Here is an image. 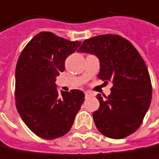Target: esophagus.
Listing matches in <instances>:
<instances>
[{"label":"esophagus","instance_id":"obj_1","mask_svg":"<svg viewBox=\"0 0 159 159\" xmlns=\"http://www.w3.org/2000/svg\"><path fill=\"white\" fill-rule=\"evenodd\" d=\"M91 95H92V92H91V91H89V90L85 91V96H86V97H89V96H91Z\"/></svg>","mask_w":159,"mask_h":159}]
</instances>
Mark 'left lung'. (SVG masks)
Masks as SVG:
<instances>
[{
    "label": "left lung",
    "mask_w": 159,
    "mask_h": 159,
    "mask_svg": "<svg viewBox=\"0 0 159 159\" xmlns=\"http://www.w3.org/2000/svg\"><path fill=\"white\" fill-rule=\"evenodd\" d=\"M79 52L95 55L101 66L98 78L112 83L110 95H97L100 107L92 113L97 129L113 139L130 135L141 125L152 98L144 59L128 40L117 34L86 39Z\"/></svg>",
    "instance_id": "8db88e82"
}]
</instances>
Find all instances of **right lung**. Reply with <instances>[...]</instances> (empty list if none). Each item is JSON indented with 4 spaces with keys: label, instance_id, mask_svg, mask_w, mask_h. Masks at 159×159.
Returning a JSON list of instances; mask_svg holds the SVG:
<instances>
[{
    "label": "right lung",
    "instance_id": "obj_1",
    "mask_svg": "<svg viewBox=\"0 0 159 159\" xmlns=\"http://www.w3.org/2000/svg\"><path fill=\"white\" fill-rule=\"evenodd\" d=\"M50 32L34 35L22 51L15 70L16 108L25 124L44 139L66 134L84 102L80 89L58 93L56 80L65 60L80 46Z\"/></svg>",
    "mask_w": 159,
    "mask_h": 159
}]
</instances>
